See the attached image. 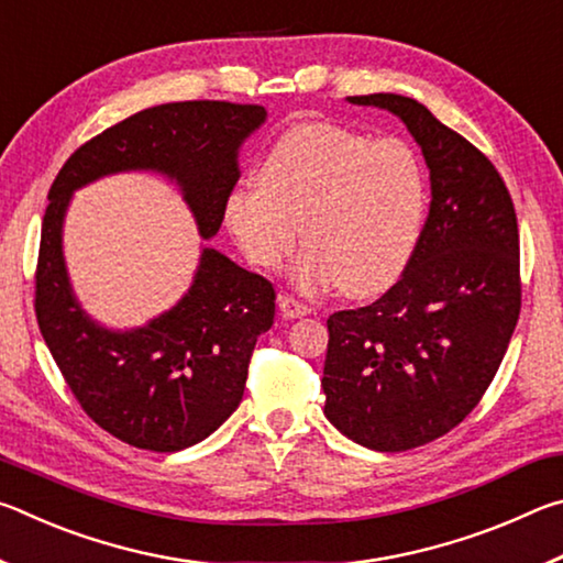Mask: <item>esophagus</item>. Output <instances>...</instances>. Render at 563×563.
Wrapping results in <instances>:
<instances>
[{"instance_id": "34e87169", "label": "esophagus", "mask_w": 563, "mask_h": 563, "mask_svg": "<svg viewBox=\"0 0 563 563\" xmlns=\"http://www.w3.org/2000/svg\"><path fill=\"white\" fill-rule=\"evenodd\" d=\"M278 308H280V312H283V318H290V320L310 316L308 305H302L300 300H295L292 295H280V298H278Z\"/></svg>"}]
</instances>
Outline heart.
Instances as JSON below:
<instances>
[{
    "mask_svg": "<svg viewBox=\"0 0 563 563\" xmlns=\"http://www.w3.org/2000/svg\"><path fill=\"white\" fill-rule=\"evenodd\" d=\"M261 186L225 198V225L247 261L292 265L295 288L318 295L340 285L369 298L393 288L422 241L430 184L417 151L402 139H369L338 123L285 131L258 168Z\"/></svg>",
    "mask_w": 563,
    "mask_h": 563,
    "instance_id": "1",
    "label": "heart"
}]
</instances>
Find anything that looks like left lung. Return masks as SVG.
Instances as JSON below:
<instances>
[{"mask_svg":"<svg viewBox=\"0 0 563 563\" xmlns=\"http://www.w3.org/2000/svg\"><path fill=\"white\" fill-rule=\"evenodd\" d=\"M347 101L405 123L432 203L402 278L367 308L328 318L325 417L367 450L405 452L454 430L497 375L521 308L517 213L492 161L419 101Z\"/></svg>","mask_w":563,"mask_h":563,"instance_id":"obj_1","label":"left lung"}]
</instances>
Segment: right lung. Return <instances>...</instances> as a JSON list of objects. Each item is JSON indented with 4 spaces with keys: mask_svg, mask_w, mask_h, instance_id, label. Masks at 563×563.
Masks as SVG:
<instances>
[{
    "mask_svg": "<svg viewBox=\"0 0 563 563\" xmlns=\"http://www.w3.org/2000/svg\"><path fill=\"white\" fill-rule=\"evenodd\" d=\"M265 117L255 103H161L76 148L49 188L36 322L84 412L139 450H186L235 412L251 352L273 325L275 290L263 275L203 245L194 283L174 308L141 328L109 330L74 295L62 245L66 208L74 190L103 176L154 170L178 186L208 241L241 176L238 151Z\"/></svg>",
    "mask_w": 563,
    "mask_h": 563,
    "instance_id": "obj_1",
    "label": "right lung"
}]
</instances>
